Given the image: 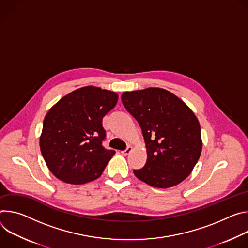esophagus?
Here are the masks:
<instances>
[{
	"label": "esophagus",
	"instance_id": "1",
	"mask_svg": "<svg viewBox=\"0 0 248 248\" xmlns=\"http://www.w3.org/2000/svg\"><path fill=\"white\" fill-rule=\"evenodd\" d=\"M133 151V147H131V146H128L123 152H122V154L124 155H128L131 152Z\"/></svg>",
	"mask_w": 248,
	"mask_h": 248
}]
</instances>
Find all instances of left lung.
Here are the masks:
<instances>
[{"label": "left lung", "mask_w": 248, "mask_h": 248, "mask_svg": "<svg viewBox=\"0 0 248 248\" xmlns=\"http://www.w3.org/2000/svg\"><path fill=\"white\" fill-rule=\"evenodd\" d=\"M127 111L138 121L147 147V162L134 174L145 183L169 188L194 169L201 151V129L192 110L167 90L149 88L121 96Z\"/></svg>", "instance_id": "8db88e82"}]
</instances>
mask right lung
Returning a JSON list of instances; mask_svg holds the SVG:
<instances>
[{
  "instance_id": "add662e5",
  "label": "right lung",
  "mask_w": 248,
  "mask_h": 248,
  "mask_svg": "<svg viewBox=\"0 0 248 248\" xmlns=\"http://www.w3.org/2000/svg\"><path fill=\"white\" fill-rule=\"evenodd\" d=\"M117 93L96 87L78 89L46 114L40 150L50 171L70 184L98 178L115 154L102 146V118L117 103Z\"/></svg>"
}]
</instances>
